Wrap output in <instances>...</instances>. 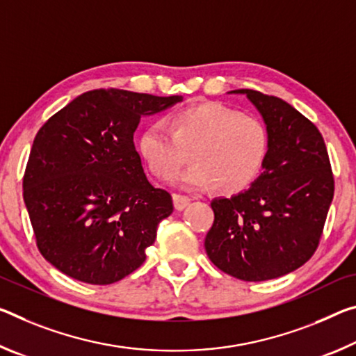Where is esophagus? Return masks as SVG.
<instances>
[{
	"label": "esophagus",
	"instance_id": "34e87169",
	"mask_svg": "<svg viewBox=\"0 0 356 356\" xmlns=\"http://www.w3.org/2000/svg\"><path fill=\"white\" fill-rule=\"evenodd\" d=\"M174 198V207L177 209V211H182V209H185L187 207L188 204H190V198L188 196H185V195H179V193H176L172 196Z\"/></svg>",
	"mask_w": 356,
	"mask_h": 356
}]
</instances>
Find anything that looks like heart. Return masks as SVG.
Segmentation results:
<instances>
[{"instance_id": "b5f03b06", "label": "heart", "mask_w": 356, "mask_h": 356, "mask_svg": "<svg viewBox=\"0 0 356 356\" xmlns=\"http://www.w3.org/2000/svg\"><path fill=\"white\" fill-rule=\"evenodd\" d=\"M270 147L269 128L263 118L239 112L223 103L184 107L163 122H152L140 131L138 152L158 179H172L187 163L177 184L190 190L216 185L222 193H238L255 182Z\"/></svg>"}]
</instances>
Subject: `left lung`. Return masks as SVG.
<instances>
[{
    "instance_id": "left-lung-1",
    "label": "left lung",
    "mask_w": 356,
    "mask_h": 356,
    "mask_svg": "<svg viewBox=\"0 0 356 356\" xmlns=\"http://www.w3.org/2000/svg\"><path fill=\"white\" fill-rule=\"evenodd\" d=\"M247 95L269 128L270 147L261 176L249 190L212 202L206 236L216 266L245 282L280 277L317 250L334 195V177L318 128L291 104L257 90Z\"/></svg>"
}]
</instances>
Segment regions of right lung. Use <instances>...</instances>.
I'll list each match as a JSON object with an SVG mask.
<instances>
[{"mask_svg":"<svg viewBox=\"0 0 356 356\" xmlns=\"http://www.w3.org/2000/svg\"><path fill=\"white\" fill-rule=\"evenodd\" d=\"M179 101L182 97L92 90L39 129L24 201L39 252L61 273L109 285L145 261L158 223L174 206L171 195L145 177L133 134L140 117Z\"/></svg>","mask_w":356,"mask_h":356,"instance_id":"right-lung-1","label":"right lung"}]
</instances>
